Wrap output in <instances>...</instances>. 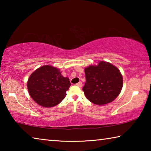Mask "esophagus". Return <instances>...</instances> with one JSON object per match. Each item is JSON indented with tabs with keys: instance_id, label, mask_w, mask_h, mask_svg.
<instances>
[{
	"instance_id": "obj_1",
	"label": "esophagus",
	"mask_w": 151,
	"mask_h": 151,
	"mask_svg": "<svg viewBox=\"0 0 151 151\" xmlns=\"http://www.w3.org/2000/svg\"><path fill=\"white\" fill-rule=\"evenodd\" d=\"M77 86H78V87L81 88L82 86H83V83H82V82H79V83H78L76 85Z\"/></svg>"
}]
</instances>
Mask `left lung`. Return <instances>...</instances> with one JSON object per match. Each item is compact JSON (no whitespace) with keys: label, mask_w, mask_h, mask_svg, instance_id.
I'll return each mask as SVG.
<instances>
[{"label":"left lung","mask_w":151,"mask_h":151,"mask_svg":"<svg viewBox=\"0 0 151 151\" xmlns=\"http://www.w3.org/2000/svg\"><path fill=\"white\" fill-rule=\"evenodd\" d=\"M86 83L83 88L86 99L98 105L113 101L122 88V76L115 66L105 61L85 68Z\"/></svg>","instance_id":"1"}]
</instances>
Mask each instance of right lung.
<instances>
[{
    "instance_id": "obj_1",
    "label": "right lung",
    "mask_w": 151,
    "mask_h": 151,
    "mask_svg": "<svg viewBox=\"0 0 151 151\" xmlns=\"http://www.w3.org/2000/svg\"><path fill=\"white\" fill-rule=\"evenodd\" d=\"M70 86L69 79L64 77L58 68L45 65L33 72L27 82L30 96L44 107L59 104L66 95Z\"/></svg>"
}]
</instances>
